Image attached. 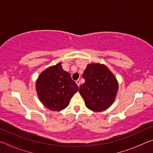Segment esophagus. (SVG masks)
<instances>
[{
    "mask_svg": "<svg viewBox=\"0 0 153 153\" xmlns=\"http://www.w3.org/2000/svg\"><path fill=\"white\" fill-rule=\"evenodd\" d=\"M76 84H77V86H80V80L79 79H77V80H76Z\"/></svg>",
    "mask_w": 153,
    "mask_h": 153,
    "instance_id": "esophagus-1",
    "label": "esophagus"
}]
</instances>
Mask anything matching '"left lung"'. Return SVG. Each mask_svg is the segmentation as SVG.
<instances>
[{
	"instance_id": "8db88e82",
	"label": "left lung",
	"mask_w": 153,
	"mask_h": 153,
	"mask_svg": "<svg viewBox=\"0 0 153 153\" xmlns=\"http://www.w3.org/2000/svg\"><path fill=\"white\" fill-rule=\"evenodd\" d=\"M85 82L79 86V94L86 107L102 111L112 105L118 90L115 77L104 65L89 64L82 75Z\"/></svg>"
}]
</instances>
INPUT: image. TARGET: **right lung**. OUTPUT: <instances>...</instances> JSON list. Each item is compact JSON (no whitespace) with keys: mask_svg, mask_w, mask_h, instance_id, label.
Returning a JSON list of instances; mask_svg holds the SVG:
<instances>
[{"mask_svg":"<svg viewBox=\"0 0 153 153\" xmlns=\"http://www.w3.org/2000/svg\"><path fill=\"white\" fill-rule=\"evenodd\" d=\"M36 90L40 101L46 108L61 111L69 105L78 86L59 63L41 73L36 81Z\"/></svg>","mask_w":153,"mask_h":153,"instance_id":"obj_1","label":"right lung"}]
</instances>
